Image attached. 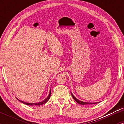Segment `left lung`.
Segmentation results:
<instances>
[{"instance_id": "left-lung-1", "label": "left lung", "mask_w": 124, "mask_h": 124, "mask_svg": "<svg viewBox=\"0 0 124 124\" xmlns=\"http://www.w3.org/2000/svg\"><path fill=\"white\" fill-rule=\"evenodd\" d=\"M71 94H72V97L73 98V99L75 100V101H76L77 102V103H79V104H82V105H85V104H95V103H87V102H83V101H80V100H79L78 99H77L76 97H75V96H73V94L72 93H71Z\"/></svg>"}]
</instances>
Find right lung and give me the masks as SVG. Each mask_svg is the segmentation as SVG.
Listing matches in <instances>:
<instances>
[{"label":"right lung","mask_w":124,"mask_h":124,"mask_svg":"<svg viewBox=\"0 0 124 124\" xmlns=\"http://www.w3.org/2000/svg\"><path fill=\"white\" fill-rule=\"evenodd\" d=\"M50 97H51V90H50V92H49V95H48V96L47 97V98H46V99H45L44 101H42L39 102V103H25V102L23 101L19 100H18V99H17L18 100H19V101H20V102H21V103H24V104L28 105V106H41V105L44 104H45V103H46V102H47L49 100V98H50Z\"/></svg>","instance_id":"right-lung-1"}]
</instances>
